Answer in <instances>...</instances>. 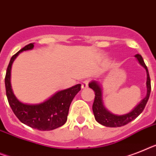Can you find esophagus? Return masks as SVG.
Segmentation results:
<instances>
[{"instance_id": "1", "label": "esophagus", "mask_w": 156, "mask_h": 156, "mask_svg": "<svg viewBox=\"0 0 156 156\" xmlns=\"http://www.w3.org/2000/svg\"><path fill=\"white\" fill-rule=\"evenodd\" d=\"M88 83H89V80H84L83 81V83H81V88L82 89H85L88 87Z\"/></svg>"}]
</instances>
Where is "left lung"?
<instances>
[{
    "instance_id": "left-lung-1",
    "label": "left lung",
    "mask_w": 156,
    "mask_h": 156,
    "mask_svg": "<svg viewBox=\"0 0 156 156\" xmlns=\"http://www.w3.org/2000/svg\"><path fill=\"white\" fill-rule=\"evenodd\" d=\"M135 56L138 60L139 63L146 69L147 96L129 113L124 114V115H118L110 112L108 110H107L106 108L104 107V103H103V92L100 84L96 81H92L88 84L89 87H91L94 92H95V100H94L93 105H92V111H93L95 119H96V120L98 123H100L102 125L105 126V127H117L126 125V124H127L128 123L132 121L133 119H136V117L139 116L141 114V112L144 111L145 106H146L147 103V100H148L151 93V80L150 76H149L148 70H147V68L146 64H145L144 61V59L141 56V55L136 54Z\"/></svg>"
}]
</instances>
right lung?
I'll use <instances>...</instances> for the list:
<instances>
[{
  "label": "right lung",
  "instance_id": "right-lung-1",
  "mask_svg": "<svg viewBox=\"0 0 156 156\" xmlns=\"http://www.w3.org/2000/svg\"><path fill=\"white\" fill-rule=\"evenodd\" d=\"M33 43L29 44L12 56L5 79L6 96L12 110L21 123L40 131H51L66 123L70 104L76 95L80 91L81 84L59 91L41 104H28L19 101L11 87L12 64L20 52L33 49Z\"/></svg>",
  "mask_w": 156,
  "mask_h": 156
}]
</instances>
